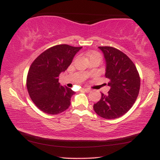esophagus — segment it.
Segmentation results:
<instances>
[{"label":"esophagus","instance_id":"esophagus-1","mask_svg":"<svg viewBox=\"0 0 160 160\" xmlns=\"http://www.w3.org/2000/svg\"><path fill=\"white\" fill-rule=\"evenodd\" d=\"M82 91H85V92H87V93H89V92H91V90L89 89V88H83Z\"/></svg>","mask_w":160,"mask_h":160}]
</instances>
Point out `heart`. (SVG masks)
Listing matches in <instances>:
<instances>
[{
    "mask_svg": "<svg viewBox=\"0 0 160 160\" xmlns=\"http://www.w3.org/2000/svg\"><path fill=\"white\" fill-rule=\"evenodd\" d=\"M91 57H98V58H101V56H100L99 53H91V55H90L89 58H91Z\"/></svg>",
    "mask_w": 160,
    "mask_h": 160,
    "instance_id": "1",
    "label": "heart"
}]
</instances>
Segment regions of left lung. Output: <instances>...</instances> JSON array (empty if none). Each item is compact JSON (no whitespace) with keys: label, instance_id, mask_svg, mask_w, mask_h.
<instances>
[{"label":"left lung","instance_id":"1","mask_svg":"<svg viewBox=\"0 0 160 160\" xmlns=\"http://www.w3.org/2000/svg\"><path fill=\"white\" fill-rule=\"evenodd\" d=\"M106 62V78L109 80L110 90L107 95L94 103L93 109L105 119H116L129 111L138 97L140 77L130 58L118 49L99 46Z\"/></svg>","mask_w":160,"mask_h":160}]
</instances>
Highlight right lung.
<instances>
[{"label": "right lung", "mask_w": 160, "mask_h": 160, "mask_svg": "<svg viewBox=\"0 0 160 160\" xmlns=\"http://www.w3.org/2000/svg\"><path fill=\"white\" fill-rule=\"evenodd\" d=\"M82 47L57 45L35 58L29 69L27 88L38 109L48 114H57L70 106L72 90L58 82V77L71 64Z\"/></svg>", "instance_id": "obj_1"}]
</instances>
